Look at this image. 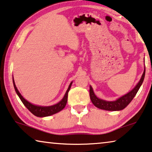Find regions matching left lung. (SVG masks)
Here are the masks:
<instances>
[{
	"instance_id": "left-lung-1",
	"label": "left lung",
	"mask_w": 152,
	"mask_h": 152,
	"mask_svg": "<svg viewBox=\"0 0 152 152\" xmlns=\"http://www.w3.org/2000/svg\"><path fill=\"white\" fill-rule=\"evenodd\" d=\"M145 66H144V71L141 76V78L140 79L139 81L135 86V87L131 91H129L127 94H124V96L118 98L115 101H112V102L105 101L102 99L98 98L95 95V94H94L92 86H90V97H91L92 103H93L94 106H96L99 109L104 110L118 111L124 110L132 102V100L133 99L136 93H137V92L138 91V90H139L140 87L141 86L145 78Z\"/></svg>"
}]
</instances>
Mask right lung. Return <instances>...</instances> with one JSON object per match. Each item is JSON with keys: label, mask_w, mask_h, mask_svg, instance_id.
I'll list each match as a JSON object with an SVG mask.
<instances>
[{"label": "right lung", "mask_w": 152, "mask_h": 152, "mask_svg": "<svg viewBox=\"0 0 152 152\" xmlns=\"http://www.w3.org/2000/svg\"><path fill=\"white\" fill-rule=\"evenodd\" d=\"M72 82L70 83L69 88H68L64 96L60 102H59L56 104L53 105H49V106H42V105H34L33 103L28 102L27 100H26L25 98L23 97V96L21 95V94L20 93L18 90L16 86V84H15L14 77H13V83H14V89L16 92V94L18 96H19V98L20 99L22 102L25 106L27 107V108L29 110L31 113L34 115L38 116V117H45V116H49L50 115H53V114H56L59 113V112L61 111V110L64 108L66 105L67 100H68V93L70 91V88H71Z\"/></svg>", "instance_id": "obj_1"}]
</instances>
